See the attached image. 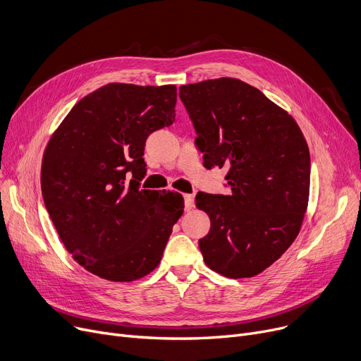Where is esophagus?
<instances>
[{"mask_svg":"<svg viewBox=\"0 0 361 361\" xmlns=\"http://www.w3.org/2000/svg\"><path fill=\"white\" fill-rule=\"evenodd\" d=\"M184 202H185V209L190 211L195 206V195H184Z\"/></svg>","mask_w":361,"mask_h":361,"instance_id":"esophagus-1","label":"esophagus"}]
</instances>
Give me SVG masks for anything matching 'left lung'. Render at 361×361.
Segmentation results:
<instances>
[{"label":"left lung","instance_id":"obj_1","mask_svg":"<svg viewBox=\"0 0 361 361\" xmlns=\"http://www.w3.org/2000/svg\"><path fill=\"white\" fill-rule=\"evenodd\" d=\"M203 165L228 168L230 195L197 193L211 219L199 240L207 268L226 278L268 269L297 238L309 204L310 154L290 114L238 79L180 86Z\"/></svg>","mask_w":361,"mask_h":361}]
</instances>
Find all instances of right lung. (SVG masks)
<instances>
[{"instance_id":"add662e5","label":"right lung","mask_w":361,"mask_h":361,"mask_svg":"<svg viewBox=\"0 0 361 361\" xmlns=\"http://www.w3.org/2000/svg\"><path fill=\"white\" fill-rule=\"evenodd\" d=\"M176 102V85L108 83L52 133L41 166L44 202L67 252L93 275L131 282L162 259L184 199L139 190L137 180L146 139L173 124Z\"/></svg>"}]
</instances>
